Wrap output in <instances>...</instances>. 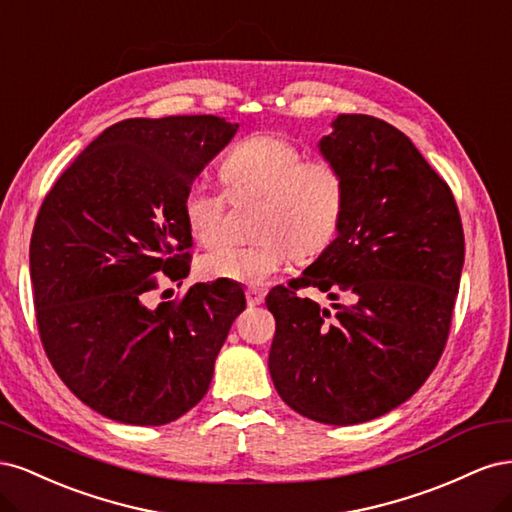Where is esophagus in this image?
Segmentation results:
<instances>
[{
    "instance_id": "esophagus-1",
    "label": "esophagus",
    "mask_w": 512,
    "mask_h": 512,
    "mask_svg": "<svg viewBox=\"0 0 512 512\" xmlns=\"http://www.w3.org/2000/svg\"><path fill=\"white\" fill-rule=\"evenodd\" d=\"M245 294H247V303L250 305H260L262 301H265V290L262 288H247Z\"/></svg>"
}]
</instances>
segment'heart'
I'll use <instances>...</instances> for the list:
<instances>
[{
	"mask_svg": "<svg viewBox=\"0 0 512 512\" xmlns=\"http://www.w3.org/2000/svg\"><path fill=\"white\" fill-rule=\"evenodd\" d=\"M222 192L194 183L183 196V220L203 245L224 239L229 196L232 203L260 198L250 245H224L203 256L207 277L260 286L297 256L322 254L342 228L348 183L344 170L307 153L280 134H252L232 147L220 166Z\"/></svg>",
	"mask_w": 512,
	"mask_h": 512,
	"instance_id": "b5f03b06",
	"label": "heart"
}]
</instances>
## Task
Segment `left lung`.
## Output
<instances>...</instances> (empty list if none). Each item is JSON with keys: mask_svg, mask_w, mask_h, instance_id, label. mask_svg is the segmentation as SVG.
I'll return each instance as SVG.
<instances>
[{"mask_svg": "<svg viewBox=\"0 0 512 512\" xmlns=\"http://www.w3.org/2000/svg\"><path fill=\"white\" fill-rule=\"evenodd\" d=\"M318 147L344 170L346 215L314 265L267 294L269 371L294 412L356 425L404 404L436 369L466 243L448 183L391 123L339 115ZM309 285L351 303L331 315L300 297Z\"/></svg>", "mask_w": 512, "mask_h": 512, "instance_id": "left-lung-1", "label": "left lung"}]
</instances>
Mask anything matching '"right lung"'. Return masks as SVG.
<instances>
[{"mask_svg":"<svg viewBox=\"0 0 512 512\" xmlns=\"http://www.w3.org/2000/svg\"><path fill=\"white\" fill-rule=\"evenodd\" d=\"M215 115L123 119L61 175L29 243L38 333L68 389L126 425H166L205 397L230 324L237 282L194 284L147 307L156 273H190L183 196L235 136Z\"/></svg>","mask_w":512,"mask_h":512,"instance_id":"add662e5","label":"right lung"}]
</instances>
